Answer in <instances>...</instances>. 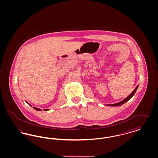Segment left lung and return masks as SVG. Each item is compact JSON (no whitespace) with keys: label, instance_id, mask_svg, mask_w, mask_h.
<instances>
[{"label":"left lung","instance_id":"left-lung-1","mask_svg":"<svg viewBox=\"0 0 158 158\" xmlns=\"http://www.w3.org/2000/svg\"><path fill=\"white\" fill-rule=\"evenodd\" d=\"M138 87H139V85H137V86L135 87V90H133V91L132 92V93H131L130 95H129L127 98H125V99H123V101H121L119 102H118V103H116V104H109V105H108V106H120V105H123V104H124L125 102H126L128 101L129 99H130L131 98H132V97H133V95H135V94L136 90L137 89Z\"/></svg>","mask_w":158,"mask_h":158}]
</instances>
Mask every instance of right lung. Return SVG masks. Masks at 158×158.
Wrapping results in <instances>:
<instances>
[{
	"label": "right lung",
	"mask_w": 158,
	"mask_h": 158,
	"mask_svg": "<svg viewBox=\"0 0 158 158\" xmlns=\"http://www.w3.org/2000/svg\"><path fill=\"white\" fill-rule=\"evenodd\" d=\"M27 103H28L27 102ZM30 105V104H29ZM33 108L34 109H35V110H37V111H41V109H40V108H36V107H34V106H33ZM44 111H48V109H47V110H44Z\"/></svg>",
	"instance_id": "add662e5"
}]
</instances>
